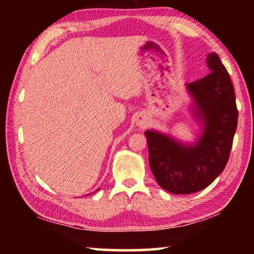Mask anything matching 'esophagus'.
<instances>
[{
  "instance_id": "esophagus-1",
  "label": "esophagus",
  "mask_w": 254,
  "mask_h": 254,
  "mask_svg": "<svg viewBox=\"0 0 254 254\" xmlns=\"http://www.w3.org/2000/svg\"><path fill=\"white\" fill-rule=\"evenodd\" d=\"M136 124L139 127H143L147 126V120H145L144 117H139V118H137V120H136Z\"/></svg>"
}]
</instances>
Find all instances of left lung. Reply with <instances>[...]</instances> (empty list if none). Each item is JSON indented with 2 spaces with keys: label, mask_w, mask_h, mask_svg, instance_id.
Wrapping results in <instances>:
<instances>
[{
  "label": "left lung",
  "mask_w": 254,
  "mask_h": 254,
  "mask_svg": "<svg viewBox=\"0 0 254 254\" xmlns=\"http://www.w3.org/2000/svg\"><path fill=\"white\" fill-rule=\"evenodd\" d=\"M207 76L186 84L191 114L201 130L195 143L147 130L149 165L159 186L177 195L209 186L224 170L238 126L235 93L229 72L217 54L206 58Z\"/></svg>",
  "instance_id": "8db88e82"
}]
</instances>
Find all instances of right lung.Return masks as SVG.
Segmentation results:
<instances>
[{
  "label": "right lung",
  "instance_id": "add662e5",
  "mask_svg": "<svg viewBox=\"0 0 254 254\" xmlns=\"http://www.w3.org/2000/svg\"><path fill=\"white\" fill-rule=\"evenodd\" d=\"M98 189H100V188H98ZM98 189H96V191H97V190H98ZM88 195H89V194H88Z\"/></svg>",
  "mask_w": 254,
  "mask_h": 254
}]
</instances>
